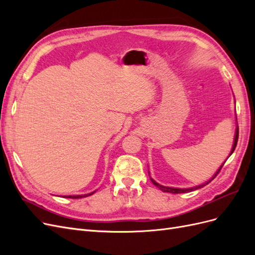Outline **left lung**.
<instances>
[{
	"label": "left lung",
	"instance_id": "left-lung-1",
	"mask_svg": "<svg viewBox=\"0 0 255 255\" xmlns=\"http://www.w3.org/2000/svg\"><path fill=\"white\" fill-rule=\"evenodd\" d=\"M237 140H238V127H237V128H236V132H235V137H234V143H233V146H232V150H231V153H230V155L231 154H232L233 152H234V150H235V148H236V144H237ZM226 163V161H225ZM225 163H223L221 166H220V168L218 169V171L215 173V175L212 177V179L210 180V181H207V182H205L204 184H202V185H198V186H195V187H191V188H173V187H167V186H163V185H159L158 183H156L155 181H154L153 179H151V182L155 185L156 187H158L161 191H164V192H170V194H184V192H189V191H192V190H196V189H199V188H202L203 186H205V185H207L208 183H210L211 181H213L215 177H216V175H217L218 173H219V171H220V169L223 167V165H225Z\"/></svg>",
	"mask_w": 255,
	"mask_h": 255
}]
</instances>
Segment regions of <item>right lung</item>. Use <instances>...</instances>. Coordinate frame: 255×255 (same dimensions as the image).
<instances>
[{
  "instance_id": "right-lung-1",
  "label": "right lung",
  "mask_w": 255,
  "mask_h": 255,
  "mask_svg": "<svg viewBox=\"0 0 255 255\" xmlns=\"http://www.w3.org/2000/svg\"><path fill=\"white\" fill-rule=\"evenodd\" d=\"M95 192V191H94ZM94 192H90L88 195H79V196H65L64 198H70V199H80V198H85V197H88L90 195L94 194Z\"/></svg>"
}]
</instances>
